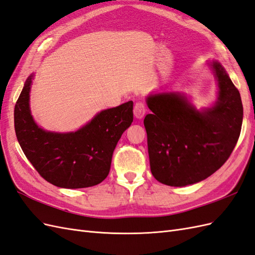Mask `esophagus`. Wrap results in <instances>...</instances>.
I'll return each instance as SVG.
<instances>
[{"label":"esophagus","mask_w":255,"mask_h":255,"mask_svg":"<svg viewBox=\"0 0 255 255\" xmlns=\"http://www.w3.org/2000/svg\"><path fill=\"white\" fill-rule=\"evenodd\" d=\"M146 114V106L142 102H137L134 106V116L137 119H142Z\"/></svg>","instance_id":"esophagus-1"}]
</instances>
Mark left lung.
I'll list each match as a JSON object with an SVG mask.
<instances>
[{"label": "left lung", "mask_w": 255, "mask_h": 255, "mask_svg": "<svg viewBox=\"0 0 255 255\" xmlns=\"http://www.w3.org/2000/svg\"><path fill=\"white\" fill-rule=\"evenodd\" d=\"M218 81V99L198 111L180 92L150 94L152 114L144 117L151 173L170 187H184L211 176L228 161L242 130L239 91L218 61L209 63Z\"/></svg>", "instance_id": "obj_1"}]
</instances>
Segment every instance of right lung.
<instances>
[{
  "instance_id": "obj_1",
  "label": "right lung",
  "mask_w": 255,
  "mask_h": 255,
  "mask_svg": "<svg viewBox=\"0 0 255 255\" xmlns=\"http://www.w3.org/2000/svg\"><path fill=\"white\" fill-rule=\"evenodd\" d=\"M33 77L26 79L13 113L17 139L27 160L46 181L59 188L101 183L109 174L117 142L133 122V102L102 111L76 132H48L31 115Z\"/></svg>"
}]
</instances>
